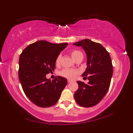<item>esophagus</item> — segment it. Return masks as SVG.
Returning <instances> with one entry per match:
<instances>
[{"label":"esophagus","mask_w":133,"mask_h":133,"mask_svg":"<svg viewBox=\"0 0 133 133\" xmlns=\"http://www.w3.org/2000/svg\"><path fill=\"white\" fill-rule=\"evenodd\" d=\"M72 81H71V80H68V83H70Z\"/></svg>","instance_id":"34e87169"}]
</instances>
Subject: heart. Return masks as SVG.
<instances>
[{"instance_id": "1", "label": "heart", "mask_w": 133, "mask_h": 133, "mask_svg": "<svg viewBox=\"0 0 133 133\" xmlns=\"http://www.w3.org/2000/svg\"><path fill=\"white\" fill-rule=\"evenodd\" d=\"M70 54L74 61H76L80 56H83L82 53L80 51L76 50H72L71 51ZM61 59V55L59 54V55L57 56V57L56 59L55 63L56 65H59L60 64ZM78 74H79V71L76 70H73V69H65V70H63L60 72V75L63 77H65L66 79H74Z\"/></svg>"}]
</instances>
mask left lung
I'll return each instance as SVG.
<instances>
[{"label": "left lung", "instance_id": "1", "mask_svg": "<svg viewBox=\"0 0 133 133\" xmlns=\"http://www.w3.org/2000/svg\"><path fill=\"white\" fill-rule=\"evenodd\" d=\"M73 45L82 46L86 52L87 68L82 77L87 76L89 80L87 84L77 81L79 88L74 99L81 107L95 106L105 97L110 86L112 65L110 54L101 44L87 39Z\"/></svg>", "mask_w": 133, "mask_h": 133}]
</instances>
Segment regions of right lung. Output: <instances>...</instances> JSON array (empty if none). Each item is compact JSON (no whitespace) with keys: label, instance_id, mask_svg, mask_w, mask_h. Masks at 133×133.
I'll return each instance as SVG.
<instances>
[{"label":"right lung","instance_id":"obj_1","mask_svg":"<svg viewBox=\"0 0 133 133\" xmlns=\"http://www.w3.org/2000/svg\"><path fill=\"white\" fill-rule=\"evenodd\" d=\"M67 45L39 41L27 46L20 55V82L25 95L38 107L55 105L67 84V80L61 76L52 81L46 78L47 74L54 71L56 57Z\"/></svg>","mask_w":133,"mask_h":133}]
</instances>
